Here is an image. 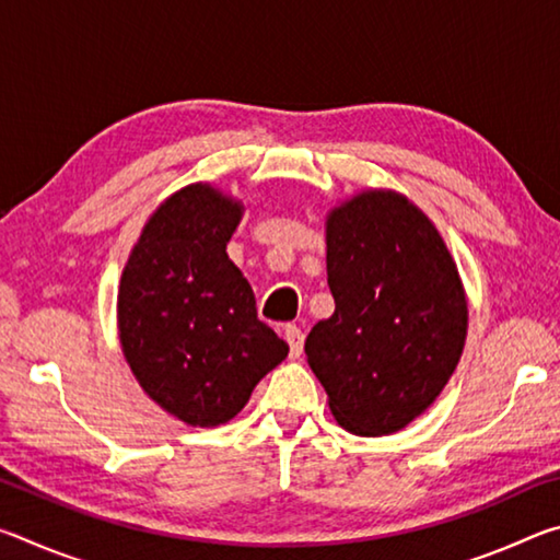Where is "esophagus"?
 Here are the masks:
<instances>
[{
  "label": "esophagus",
  "mask_w": 560,
  "mask_h": 560,
  "mask_svg": "<svg viewBox=\"0 0 560 560\" xmlns=\"http://www.w3.org/2000/svg\"><path fill=\"white\" fill-rule=\"evenodd\" d=\"M283 338H287V343H289L291 358H299L301 350H303V334H301V328H299V326H287V328H283Z\"/></svg>",
  "instance_id": "34e87169"
}]
</instances>
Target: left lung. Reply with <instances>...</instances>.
Wrapping results in <instances>:
<instances>
[{
  "mask_svg": "<svg viewBox=\"0 0 560 560\" xmlns=\"http://www.w3.org/2000/svg\"><path fill=\"white\" fill-rule=\"evenodd\" d=\"M334 316L306 355L348 432L402 430L442 393L467 338V299L440 232L402 195L371 189L326 222Z\"/></svg>",
  "mask_w": 560,
  "mask_h": 560,
  "instance_id": "left-lung-1",
  "label": "left lung"
}]
</instances>
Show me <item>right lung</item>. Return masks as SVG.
Returning <instances> with one entry per match:
<instances>
[{
	"label": "right lung",
	"mask_w": 560,
	"mask_h": 560,
	"mask_svg": "<svg viewBox=\"0 0 560 560\" xmlns=\"http://www.w3.org/2000/svg\"><path fill=\"white\" fill-rule=\"evenodd\" d=\"M242 205L189 185L158 207L118 291L120 343L153 400L192 428L242 410L289 346L257 318L249 281L226 257Z\"/></svg>",
	"instance_id": "right-lung-1"
}]
</instances>
